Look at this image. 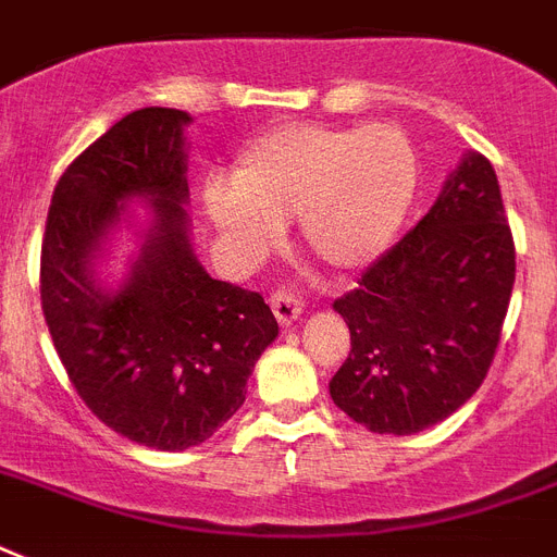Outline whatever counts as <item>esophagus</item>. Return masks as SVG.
Instances as JSON below:
<instances>
[{
    "mask_svg": "<svg viewBox=\"0 0 557 557\" xmlns=\"http://www.w3.org/2000/svg\"><path fill=\"white\" fill-rule=\"evenodd\" d=\"M271 309H274V318H277L283 326H292V323L304 314V300H300L295 292H288V288H277V292L271 295Z\"/></svg>",
    "mask_w": 557,
    "mask_h": 557,
    "instance_id": "obj_1",
    "label": "esophagus"
}]
</instances>
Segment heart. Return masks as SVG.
<instances>
[{
    "label": "heart",
    "instance_id": "b5f03b06",
    "mask_svg": "<svg viewBox=\"0 0 557 557\" xmlns=\"http://www.w3.org/2000/svg\"><path fill=\"white\" fill-rule=\"evenodd\" d=\"M419 187V159L393 126L286 124L239 156L234 187L210 185L205 210L227 243L260 257L297 216L300 243L335 271L387 251Z\"/></svg>",
    "mask_w": 557,
    "mask_h": 557
}]
</instances>
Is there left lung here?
<instances>
[{"instance_id":"1","label":"left lung","mask_w":557,"mask_h":557,"mask_svg":"<svg viewBox=\"0 0 557 557\" xmlns=\"http://www.w3.org/2000/svg\"><path fill=\"white\" fill-rule=\"evenodd\" d=\"M515 286V243L497 173L466 152L433 208L332 304L349 358L332 401L372 433H419L483 384Z\"/></svg>"}]
</instances>
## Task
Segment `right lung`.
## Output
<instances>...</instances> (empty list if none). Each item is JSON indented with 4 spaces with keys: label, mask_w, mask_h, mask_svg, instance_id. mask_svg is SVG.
<instances>
[{
    "label": "right lung",
    "mask_w": 557,
    "mask_h": 557,
    "mask_svg": "<svg viewBox=\"0 0 557 557\" xmlns=\"http://www.w3.org/2000/svg\"><path fill=\"white\" fill-rule=\"evenodd\" d=\"M190 121L138 109L81 152L51 196L39 269L48 332L86 407L156 450L210 440L280 332L257 292L213 280L193 251ZM124 230L136 248L112 278Z\"/></svg>",
    "instance_id": "add662e5"
}]
</instances>
